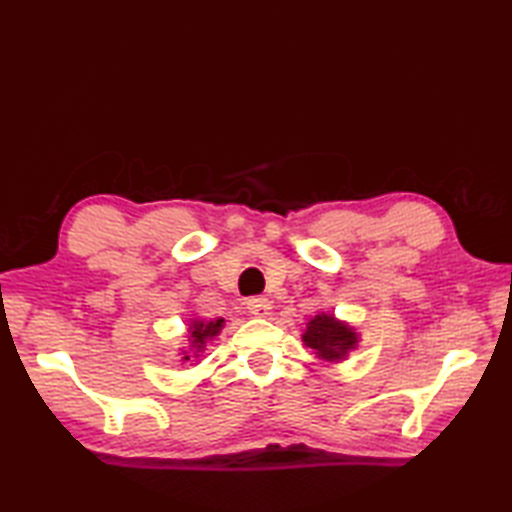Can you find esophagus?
<instances>
[{
	"mask_svg": "<svg viewBox=\"0 0 512 512\" xmlns=\"http://www.w3.org/2000/svg\"><path fill=\"white\" fill-rule=\"evenodd\" d=\"M248 312L255 314V317H268L270 310H273V303H270L266 297H250L246 301Z\"/></svg>",
	"mask_w": 512,
	"mask_h": 512,
	"instance_id": "obj_1",
	"label": "esophagus"
}]
</instances>
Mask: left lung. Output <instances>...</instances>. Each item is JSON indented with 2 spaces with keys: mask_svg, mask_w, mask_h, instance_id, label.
Wrapping results in <instances>:
<instances>
[{
  "mask_svg": "<svg viewBox=\"0 0 512 512\" xmlns=\"http://www.w3.org/2000/svg\"><path fill=\"white\" fill-rule=\"evenodd\" d=\"M303 343L317 354L321 361H343L358 345V334L350 325L334 319V314H317L310 319L306 332H303Z\"/></svg>",
  "mask_w": 512,
  "mask_h": 512,
  "instance_id": "left-lung-1",
  "label": "left lung"
}]
</instances>
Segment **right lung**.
<instances>
[{
    "instance_id": "right-lung-1",
    "label": "right lung",
    "mask_w": 512,
    "mask_h": 512,
    "mask_svg": "<svg viewBox=\"0 0 512 512\" xmlns=\"http://www.w3.org/2000/svg\"><path fill=\"white\" fill-rule=\"evenodd\" d=\"M224 328V319H215V321H200V319H193L191 321V328H189V341H191V347L195 352H202V347L206 345V341L215 339L217 334H220V330ZM193 352V354H195ZM189 354L184 352L182 361H189Z\"/></svg>"
}]
</instances>
